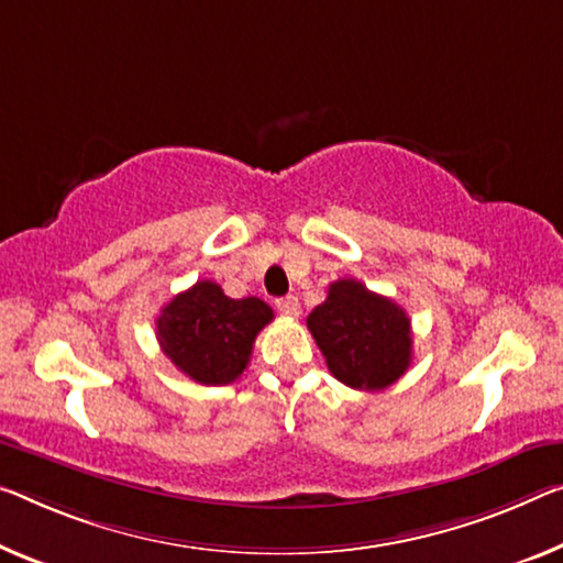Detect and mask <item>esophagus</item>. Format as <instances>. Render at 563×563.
Returning a JSON list of instances; mask_svg holds the SVG:
<instances>
[{"mask_svg": "<svg viewBox=\"0 0 563 563\" xmlns=\"http://www.w3.org/2000/svg\"><path fill=\"white\" fill-rule=\"evenodd\" d=\"M276 309H279L284 317H299V299L297 297L276 299Z\"/></svg>", "mask_w": 563, "mask_h": 563, "instance_id": "obj_1", "label": "esophagus"}]
</instances>
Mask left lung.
<instances>
[{"label": "left lung", "mask_w": 563, "mask_h": 563, "mask_svg": "<svg viewBox=\"0 0 563 563\" xmlns=\"http://www.w3.org/2000/svg\"><path fill=\"white\" fill-rule=\"evenodd\" d=\"M332 375L352 390H385L412 362L410 317L357 279L330 284L327 299L307 317Z\"/></svg>", "instance_id": "8db88e82"}]
</instances>
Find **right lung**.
I'll use <instances>...</instances> for the list:
<instances>
[{"mask_svg": "<svg viewBox=\"0 0 563 563\" xmlns=\"http://www.w3.org/2000/svg\"><path fill=\"white\" fill-rule=\"evenodd\" d=\"M274 319L256 297L231 299L216 282H196L155 319L161 350L184 375L201 385H229L252 357L256 334Z\"/></svg>", "mask_w": 563, "mask_h": 563, "instance_id": "obj_1", "label": "right lung"}]
</instances>
